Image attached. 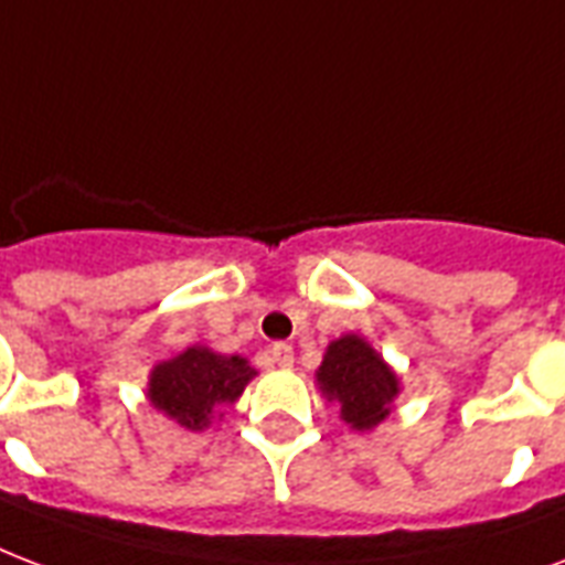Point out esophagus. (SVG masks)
<instances>
[{
    "label": "esophagus",
    "instance_id": "1",
    "mask_svg": "<svg viewBox=\"0 0 565 565\" xmlns=\"http://www.w3.org/2000/svg\"><path fill=\"white\" fill-rule=\"evenodd\" d=\"M270 360H274L277 366L288 369L295 363V348L288 345V342H277V345L270 348Z\"/></svg>",
    "mask_w": 565,
    "mask_h": 565
}]
</instances>
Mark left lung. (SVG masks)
<instances>
[{
    "label": "left lung",
    "mask_w": 565,
    "mask_h": 565,
    "mask_svg": "<svg viewBox=\"0 0 565 565\" xmlns=\"http://www.w3.org/2000/svg\"><path fill=\"white\" fill-rule=\"evenodd\" d=\"M316 379L328 402H339V417L358 431H369L387 419L398 396L396 372L358 333L330 342Z\"/></svg>",
    "instance_id": "obj_1"
}]
</instances>
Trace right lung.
Listing matches in <instances>:
<instances>
[{
    "mask_svg": "<svg viewBox=\"0 0 565 565\" xmlns=\"http://www.w3.org/2000/svg\"><path fill=\"white\" fill-rule=\"evenodd\" d=\"M256 369L237 354H217L205 345H190L178 358L163 360L148 375V402L190 431L211 426V417L235 405Z\"/></svg>",
    "mask_w": 565,
    "mask_h": 565,
    "instance_id": "right-lung-1",
    "label": "right lung"
}]
</instances>
